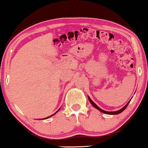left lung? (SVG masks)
<instances>
[{
  "label": "left lung",
  "mask_w": 148,
  "mask_h": 148,
  "mask_svg": "<svg viewBox=\"0 0 148 148\" xmlns=\"http://www.w3.org/2000/svg\"><path fill=\"white\" fill-rule=\"evenodd\" d=\"M88 100H89V101H90V102L91 103V104L96 109H97V110H98L99 111H100L101 112H102V113H103V114H110V115H116V114H120V113H122V112L123 111V110H124L125 108H126V107L127 106V105L129 104V103H130V102L131 101V100H132V98L130 99V100L127 103V104L124 107H123L122 109H120V110H118V111H115V112H108V111H105V110H102V109H101L100 108H99L98 106H97L95 103H94L93 101H92V100H91V98H90L89 96H88Z\"/></svg>",
  "instance_id": "1"
}]
</instances>
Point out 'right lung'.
I'll use <instances>...</instances> for the list:
<instances>
[{
	"label": "right lung",
	"mask_w": 148,
	"mask_h": 148,
	"mask_svg": "<svg viewBox=\"0 0 148 148\" xmlns=\"http://www.w3.org/2000/svg\"><path fill=\"white\" fill-rule=\"evenodd\" d=\"M59 110H60V109H59ZM59 110H58V111H57L56 112V113H57V112H58V111H59ZM56 113H54V114H52V115H51V116H48V117H47V118H43V119H41V120H46V119H48V118H50V117H51V116H54V114H56Z\"/></svg>",
	"instance_id": "add662e5"
}]
</instances>
